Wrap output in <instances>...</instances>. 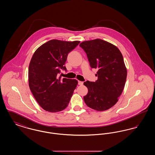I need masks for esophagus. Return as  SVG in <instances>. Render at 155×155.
I'll return each mask as SVG.
<instances>
[{"label":"esophagus","mask_w":155,"mask_h":155,"mask_svg":"<svg viewBox=\"0 0 155 155\" xmlns=\"http://www.w3.org/2000/svg\"><path fill=\"white\" fill-rule=\"evenodd\" d=\"M83 82L82 81H78V85H83Z\"/></svg>","instance_id":"obj_1"}]
</instances>
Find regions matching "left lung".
Returning <instances> with one entry per match:
<instances>
[{
  "mask_svg": "<svg viewBox=\"0 0 155 155\" xmlns=\"http://www.w3.org/2000/svg\"><path fill=\"white\" fill-rule=\"evenodd\" d=\"M80 46L91 67L97 69L95 82H84L88 89L84 102L92 109L106 110L117 102L125 86L127 72L123 55L115 45L100 39L84 41Z\"/></svg>",
  "mask_w": 155,
  "mask_h": 155,
  "instance_id": "1",
  "label": "left lung"
}]
</instances>
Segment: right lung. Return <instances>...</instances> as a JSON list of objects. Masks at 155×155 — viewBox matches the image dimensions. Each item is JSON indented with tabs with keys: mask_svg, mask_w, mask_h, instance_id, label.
Returning a JSON list of instances; mask_svg holds the SVG:
<instances>
[{
	"mask_svg": "<svg viewBox=\"0 0 155 155\" xmlns=\"http://www.w3.org/2000/svg\"><path fill=\"white\" fill-rule=\"evenodd\" d=\"M80 41L52 39L39 47L34 52L29 65L30 90L41 107L49 112L65 109L76 88V80L59 77L64 66L68 54Z\"/></svg>",
	"mask_w": 155,
	"mask_h": 155,
	"instance_id": "obj_1",
	"label": "right lung"
}]
</instances>
